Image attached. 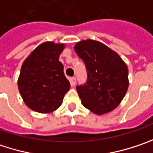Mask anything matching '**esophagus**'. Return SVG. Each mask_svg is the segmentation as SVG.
I'll return each mask as SVG.
<instances>
[{
    "instance_id": "34e87169",
    "label": "esophagus",
    "mask_w": 153,
    "mask_h": 153,
    "mask_svg": "<svg viewBox=\"0 0 153 153\" xmlns=\"http://www.w3.org/2000/svg\"><path fill=\"white\" fill-rule=\"evenodd\" d=\"M71 85H72V86H75V85H76V77H75V76L71 77Z\"/></svg>"
}]
</instances>
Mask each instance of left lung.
Listing matches in <instances>:
<instances>
[{
	"mask_svg": "<svg viewBox=\"0 0 153 153\" xmlns=\"http://www.w3.org/2000/svg\"><path fill=\"white\" fill-rule=\"evenodd\" d=\"M74 49L87 70L86 83L76 86L82 105L97 115L111 111L128 90L126 62L117 52L97 41L82 40Z\"/></svg>",
	"mask_w": 153,
	"mask_h": 153,
	"instance_id": "8db88e82",
	"label": "left lung"
}]
</instances>
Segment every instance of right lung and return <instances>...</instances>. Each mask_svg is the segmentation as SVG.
Instances as JSON below:
<instances>
[{
  "label": "right lung",
  "instance_id": "right-lung-1",
  "mask_svg": "<svg viewBox=\"0 0 153 153\" xmlns=\"http://www.w3.org/2000/svg\"><path fill=\"white\" fill-rule=\"evenodd\" d=\"M65 45L45 42L23 62L18 89L25 104L39 113H50L60 107L71 88L59 61Z\"/></svg>",
  "mask_w": 153,
  "mask_h": 153
}]
</instances>
